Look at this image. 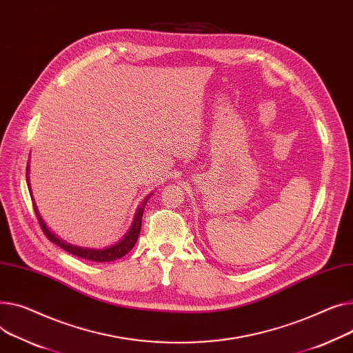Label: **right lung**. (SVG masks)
<instances>
[{"label": "right lung", "mask_w": 353, "mask_h": 353, "mask_svg": "<svg viewBox=\"0 0 353 353\" xmlns=\"http://www.w3.org/2000/svg\"><path fill=\"white\" fill-rule=\"evenodd\" d=\"M27 184H28V189H30V194L32 197V193H31V187H30V180H28V168H27ZM149 197L145 200V203L140 205L136 211V216H134V220L132 223V227L129 230V232L125 236V239L122 241H119L117 244L109 247V248H105V250H88V248H79V247H74L70 244H66L63 243L62 240H59L57 236H54V234L46 228L45 223L42 221L41 216H39V211L37 210V205L35 203L32 201L34 204V211H35V216L38 219V223L41 225V230L43 231V234L46 236V239H48L50 241H52L54 244H57L58 247H61L62 250L68 251L69 254L72 255H77L79 258H83V260H89V261H95V263H109V261H114V260H119V258L125 256L136 244L137 239H139V234H140V228H142V217H143V211H145V205L148 203Z\"/></svg>", "instance_id": "add662e5"}]
</instances>
